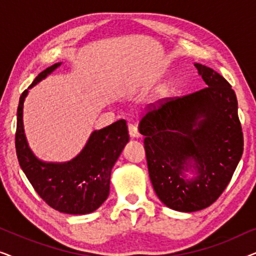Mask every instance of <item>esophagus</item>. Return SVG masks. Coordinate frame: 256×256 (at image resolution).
Instances as JSON below:
<instances>
[{
    "instance_id": "34e87169",
    "label": "esophagus",
    "mask_w": 256,
    "mask_h": 256,
    "mask_svg": "<svg viewBox=\"0 0 256 256\" xmlns=\"http://www.w3.org/2000/svg\"><path fill=\"white\" fill-rule=\"evenodd\" d=\"M128 132H129V135H130V138H138L140 136V132H138V127H136V126H134V124H129L128 126Z\"/></svg>"
}]
</instances>
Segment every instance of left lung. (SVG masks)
<instances>
[{"label":"left lung","mask_w":256,"mask_h":256,"mask_svg":"<svg viewBox=\"0 0 256 256\" xmlns=\"http://www.w3.org/2000/svg\"><path fill=\"white\" fill-rule=\"evenodd\" d=\"M194 66L208 87L152 104L138 124L154 190L164 205L180 212L213 204L244 152L236 93L214 70ZM188 170L194 178L187 180Z\"/></svg>","instance_id":"left-lung-1"}]
</instances>
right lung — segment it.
Wrapping results in <instances>:
<instances>
[{"label":"right lung","mask_w":256,"mask_h":256,"mask_svg":"<svg viewBox=\"0 0 256 256\" xmlns=\"http://www.w3.org/2000/svg\"><path fill=\"white\" fill-rule=\"evenodd\" d=\"M54 64L36 76L29 88L59 68ZM29 90L20 98L15 136L20 166L40 198L52 208L68 214H87L99 208L110 194V172L129 141L124 120H118L90 134L74 158L64 163L38 160L28 144L23 126V104Z\"/></svg>","instance_id":"1"}]
</instances>
